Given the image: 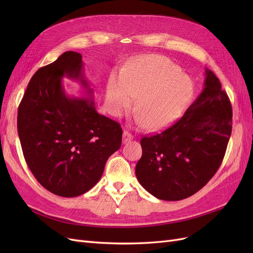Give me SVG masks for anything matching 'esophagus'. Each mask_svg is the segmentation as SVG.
<instances>
[{"label": "esophagus", "mask_w": 253, "mask_h": 253, "mask_svg": "<svg viewBox=\"0 0 253 253\" xmlns=\"http://www.w3.org/2000/svg\"><path fill=\"white\" fill-rule=\"evenodd\" d=\"M132 139H133V135L128 131H124V136H122V141H124V143L131 141Z\"/></svg>", "instance_id": "34e87169"}]
</instances>
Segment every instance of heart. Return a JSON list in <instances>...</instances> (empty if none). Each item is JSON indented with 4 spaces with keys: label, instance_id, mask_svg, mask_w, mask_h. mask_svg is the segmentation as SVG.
<instances>
[{
    "label": "heart",
    "instance_id": "b5f03b06",
    "mask_svg": "<svg viewBox=\"0 0 253 253\" xmlns=\"http://www.w3.org/2000/svg\"><path fill=\"white\" fill-rule=\"evenodd\" d=\"M193 82L164 56L136 59L124 73L113 72L106 82L105 99L115 116L127 111L135 97L136 111L143 127L157 131L177 120L191 101Z\"/></svg>",
    "mask_w": 253,
    "mask_h": 253
}]
</instances>
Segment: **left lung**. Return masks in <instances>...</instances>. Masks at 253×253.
<instances>
[{
    "label": "left lung",
    "instance_id": "obj_1",
    "mask_svg": "<svg viewBox=\"0 0 253 253\" xmlns=\"http://www.w3.org/2000/svg\"><path fill=\"white\" fill-rule=\"evenodd\" d=\"M205 77L202 93L183 116L140 141L136 177L159 200L180 201L195 194L223 162L232 131V108L214 73L206 68Z\"/></svg>",
    "mask_w": 253,
    "mask_h": 253
}]
</instances>
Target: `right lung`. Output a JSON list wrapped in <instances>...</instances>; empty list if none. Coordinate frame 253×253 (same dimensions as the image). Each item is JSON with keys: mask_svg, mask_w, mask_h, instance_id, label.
Instances as JSON below:
<instances>
[{"mask_svg": "<svg viewBox=\"0 0 253 253\" xmlns=\"http://www.w3.org/2000/svg\"><path fill=\"white\" fill-rule=\"evenodd\" d=\"M63 77L80 82L87 94L68 96ZM18 133L37 180L62 197L79 196L93 188L122 139L118 122L97 112L82 56L76 51L63 52L30 79L19 105Z\"/></svg>", "mask_w": 253, "mask_h": 253, "instance_id": "obj_1", "label": "right lung"}]
</instances>
